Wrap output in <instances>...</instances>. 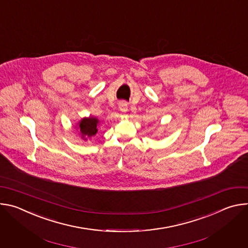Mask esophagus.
Masks as SVG:
<instances>
[{
	"instance_id": "obj_1",
	"label": "esophagus",
	"mask_w": 248,
	"mask_h": 248,
	"mask_svg": "<svg viewBox=\"0 0 248 248\" xmlns=\"http://www.w3.org/2000/svg\"><path fill=\"white\" fill-rule=\"evenodd\" d=\"M119 109L121 112L123 113H126L127 112V104L124 102H121L119 105Z\"/></svg>"
}]
</instances>
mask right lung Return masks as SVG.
Listing matches in <instances>:
<instances>
[{
  "label": "right lung",
  "instance_id": "1",
  "mask_svg": "<svg viewBox=\"0 0 248 248\" xmlns=\"http://www.w3.org/2000/svg\"><path fill=\"white\" fill-rule=\"evenodd\" d=\"M98 123H99L98 119H96L94 117L83 118L78 124L79 132L81 134V137L86 140L87 137L94 136L98 131V129H97Z\"/></svg>",
  "mask_w": 248,
  "mask_h": 248
}]
</instances>
